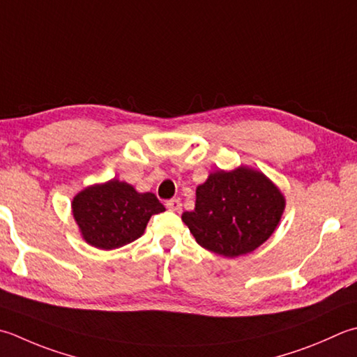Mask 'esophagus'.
Instances as JSON below:
<instances>
[{
  "mask_svg": "<svg viewBox=\"0 0 357 357\" xmlns=\"http://www.w3.org/2000/svg\"><path fill=\"white\" fill-rule=\"evenodd\" d=\"M167 208H169V211H172V212H179L181 211V207H183V202H181V199H178V198H173V199H170V201H167Z\"/></svg>",
  "mask_w": 357,
  "mask_h": 357,
  "instance_id": "1",
  "label": "esophagus"
}]
</instances>
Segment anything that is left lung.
Returning <instances> with one entry per match:
<instances>
[{
  "label": "left lung",
  "mask_w": 357,
  "mask_h": 357,
  "mask_svg": "<svg viewBox=\"0 0 357 357\" xmlns=\"http://www.w3.org/2000/svg\"><path fill=\"white\" fill-rule=\"evenodd\" d=\"M284 211V197L261 172L238 167L208 174L197 188L193 212L183 221L195 240L222 257L249 254L274 234Z\"/></svg>",
  "instance_id": "1"
}]
</instances>
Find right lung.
Masks as SVG:
<instances>
[{"instance_id": "add662e5", "label": "right lung", "mask_w": 357, "mask_h": 357, "mask_svg": "<svg viewBox=\"0 0 357 357\" xmlns=\"http://www.w3.org/2000/svg\"><path fill=\"white\" fill-rule=\"evenodd\" d=\"M164 211L155 193H139L119 179L89 185L73 199V215L83 240L103 250L137 240L151 215Z\"/></svg>"}]
</instances>
